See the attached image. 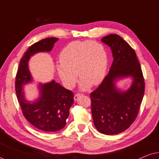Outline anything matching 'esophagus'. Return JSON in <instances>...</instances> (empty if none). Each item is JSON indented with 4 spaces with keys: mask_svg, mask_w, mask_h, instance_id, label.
Wrapping results in <instances>:
<instances>
[{
    "mask_svg": "<svg viewBox=\"0 0 159 159\" xmlns=\"http://www.w3.org/2000/svg\"><path fill=\"white\" fill-rule=\"evenodd\" d=\"M81 95H83V94H82V93H77V94H75V97H74L75 101H77V100L80 98V96H81Z\"/></svg>",
    "mask_w": 159,
    "mask_h": 159,
    "instance_id": "esophagus-1",
    "label": "esophagus"
}]
</instances>
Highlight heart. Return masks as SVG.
<instances>
[{
	"label": "heart",
	"mask_w": 159,
	"mask_h": 159,
	"mask_svg": "<svg viewBox=\"0 0 159 159\" xmlns=\"http://www.w3.org/2000/svg\"><path fill=\"white\" fill-rule=\"evenodd\" d=\"M57 71L65 86L73 88L79 77L81 89L97 85L105 77L108 58L105 48L97 41H74L66 45L59 56Z\"/></svg>",
	"instance_id": "obj_1"
}]
</instances>
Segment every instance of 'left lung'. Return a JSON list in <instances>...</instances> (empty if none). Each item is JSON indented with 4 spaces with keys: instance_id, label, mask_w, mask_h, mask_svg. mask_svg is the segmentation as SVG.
Wrapping results in <instances>:
<instances>
[{
    "instance_id": "left-lung-1",
    "label": "left lung",
    "mask_w": 159,
    "mask_h": 159,
    "mask_svg": "<svg viewBox=\"0 0 159 159\" xmlns=\"http://www.w3.org/2000/svg\"><path fill=\"white\" fill-rule=\"evenodd\" d=\"M112 51L109 72L90 93L91 111L95 127L101 133L117 134L128 129L138 116L145 92V81L134 49L120 36L111 34L102 38ZM132 75L134 82L126 92H119L114 81Z\"/></svg>"
}]
</instances>
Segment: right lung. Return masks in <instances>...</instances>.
<instances>
[{
    "label": "right lung",
    "mask_w": 159,
    "mask_h": 159,
    "mask_svg": "<svg viewBox=\"0 0 159 159\" xmlns=\"http://www.w3.org/2000/svg\"><path fill=\"white\" fill-rule=\"evenodd\" d=\"M57 40L56 38H48L32 45L21 58L15 81L16 97L24 116L34 127L47 132L58 131L65 127L69 108L74 103L73 93L53 80L41 84L40 99L30 103L24 98L21 88L23 84L32 80L27 66L30 56L39 51H51Z\"/></svg>",
    "instance_id": "add662e5"
}]
</instances>
